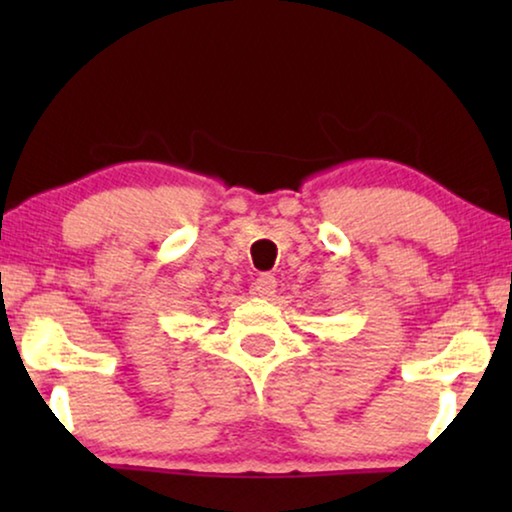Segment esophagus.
Wrapping results in <instances>:
<instances>
[{
  "instance_id": "obj_1",
  "label": "esophagus",
  "mask_w": 512,
  "mask_h": 512,
  "mask_svg": "<svg viewBox=\"0 0 512 512\" xmlns=\"http://www.w3.org/2000/svg\"><path fill=\"white\" fill-rule=\"evenodd\" d=\"M275 289H277V279L272 275H261L254 282V293L261 298H270L272 293H275Z\"/></svg>"
}]
</instances>
